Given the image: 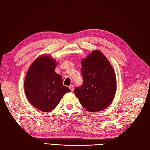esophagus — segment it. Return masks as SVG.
Returning <instances> with one entry per match:
<instances>
[{
    "instance_id": "1",
    "label": "esophagus",
    "mask_w": 150,
    "mask_h": 150,
    "mask_svg": "<svg viewBox=\"0 0 150 150\" xmlns=\"http://www.w3.org/2000/svg\"><path fill=\"white\" fill-rule=\"evenodd\" d=\"M69 89H71V91H74V86L73 85L69 86Z\"/></svg>"
}]
</instances>
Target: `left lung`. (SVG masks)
Returning a JSON list of instances; mask_svg holds the SVG:
<instances>
[{
  "label": "left lung",
  "instance_id": "8db88e82",
  "mask_svg": "<svg viewBox=\"0 0 150 150\" xmlns=\"http://www.w3.org/2000/svg\"><path fill=\"white\" fill-rule=\"evenodd\" d=\"M83 83L74 89L81 105L88 111H101L111 103L116 90L115 74L104 54L95 50L81 62Z\"/></svg>",
  "mask_w": 150,
  "mask_h": 150
}]
</instances>
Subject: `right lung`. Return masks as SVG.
<instances>
[{
	"label": "right lung",
	"instance_id": "right-lung-1",
	"mask_svg": "<svg viewBox=\"0 0 150 150\" xmlns=\"http://www.w3.org/2000/svg\"><path fill=\"white\" fill-rule=\"evenodd\" d=\"M56 63L51 57L41 56L34 61L24 81L26 96L40 111L49 112L55 108L71 90L62 84L61 75L55 72Z\"/></svg>",
	"mask_w": 150,
	"mask_h": 150
}]
</instances>
